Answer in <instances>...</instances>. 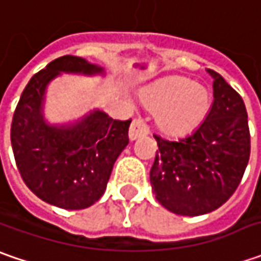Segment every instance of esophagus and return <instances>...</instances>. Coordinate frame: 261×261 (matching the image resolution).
I'll return each instance as SVG.
<instances>
[{
  "label": "esophagus",
  "instance_id": "obj_1",
  "mask_svg": "<svg viewBox=\"0 0 261 261\" xmlns=\"http://www.w3.org/2000/svg\"><path fill=\"white\" fill-rule=\"evenodd\" d=\"M149 134V126L146 125L144 119H134V122L130 123V129H129V138L132 141H135L136 138L145 136Z\"/></svg>",
  "mask_w": 261,
  "mask_h": 261
}]
</instances>
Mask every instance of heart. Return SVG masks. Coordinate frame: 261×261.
<instances>
[{
	"label": "heart",
	"mask_w": 261,
	"mask_h": 261,
	"mask_svg": "<svg viewBox=\"0 0 261 261\" xmlns=\"http://www.w3.org/2000/svg\"><path fill=\"white\" fill-rule=\"evenodd\" d=\"M142 101L151 110H156V125L164 132L185 135L205 120L212 97L203 86L174 76L146 88L142 93Z\"/></svg>",
	"instance_id": "obj_1"
}]
</instances>
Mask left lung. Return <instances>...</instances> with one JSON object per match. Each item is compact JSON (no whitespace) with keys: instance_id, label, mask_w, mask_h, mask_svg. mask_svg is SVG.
<instances>
[{"instance_id":"1","label":"left lung","mask_w":261,"mask_h":261,"mask_svg":"<svg viewBox=\"0 0 261 261\" xmlns=\"http://www.w3.org/2000/svg\"><path fill=\"white\" fill-rule=\"evenodd\" d=\"M214 103L190 135L158 145L149 180L155 199L177 215L197 216L222 206L234 195L250 158V129L241 95L218 72Z\"/></svg>"}]
</instances>
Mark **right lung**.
I'll return each mask as SVG.
<instances>
[{
    "label": "right lung",
    "mask_w": 261,
    "mask_h": 261,
    "mask_svg": "<svg viewBox=\"0 0 261 261\" xmlns=\"http://www.w3.org/2000/svg\"><path fill=\"white\" fill-rule=\"evenodd\" d=\"M61 71L97 74L101 68L65 55L32 76L14 110L11 146L18 173L39 199L62 209H86L105 193L113 164L129 144L130 119L94 112L71 127L46 125L45 88Z\"/></svg>",
    "instance_id": "add662e5"
}]
</instances>
